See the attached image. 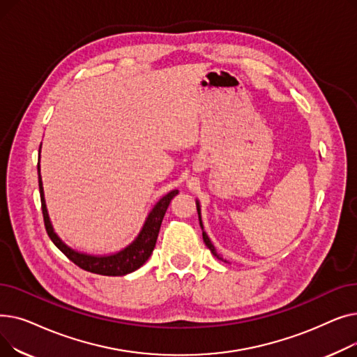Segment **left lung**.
Listing matches in <instances>:
<instances>
[{"label":"left lung","instance_id":"left-lung-1","mask_svg":"<svg viewBox=\"0 0 357 357\" xmlns=\"http://www.w3.org/2000/svg\"><path fill=\"white\" fill-rule=\"evenodd\" d=\"M197 210H198V215H199V224H201V229H202V222H201V213H199V205L197 204ZM202 238H204V243L205 245H207V248L211 250V253L214 255V256H217L218 259H221L217 253H215V249H214V246H213V243H211V240L208 238V236H207V233L205 231H202Z\"/></svg>","mask_w":357,"mask_h":357}]
</instances>
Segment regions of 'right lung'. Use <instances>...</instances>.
<instances>
[{
	"mask_svg": "<svg viewBox=\"0 0 357 357\" xmlns=\"http://www.w3.org/2000/svg\"><path fill=\"white\" fill-rule=\"evenodd\" d=\"M37 172H40L39 163H37ZM39 190H40L45 227H46L47 236L54 243V246L58 248L70 261H73V264L79 266L81 269L91 272V273L105 275V276H123V275L137 271L140 266H143L146 264V260L150 257V255H152V252L156 246V240H158V234L160 230V224L165 217V213L169 207V204H171L172 198L178 194L176 190L169 192L155 205V208L152 210V213L149 214L137 238L131 243L130 246H127L124 250H121L116 255H111V256H89V255L78 253V252L69 249L66 245H63L61 238L53 233L52 224L49 221L47 211H46L40 174H39Z\"/></svg>",
	"mask_w": 357,
	"mask_h": 357,
	"instance_id": "obj_1",
	"label": "right lung"
}]
</instances>
